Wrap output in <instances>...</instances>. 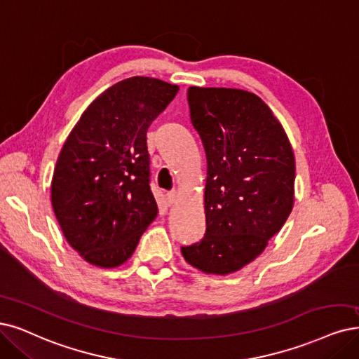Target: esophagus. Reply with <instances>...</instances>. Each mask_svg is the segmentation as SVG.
Here are the masks:
<instances>
[{
	"label": "esophagus",
	"instance_id": "esophagus-1",
	"mask_svg": "<svg viewBox=\"0 0 359 359\" xmlns=\"http://www.w3.org/2000/svg\"><path fill=\"white\" fill-rule=\"evenodd\" d=\"M176 200H177V192L176 191H170V192H167V203L170 204V205H172L176 203Z\"/></svg>",
	"mask_w": 359,
	"mask_h": 359
}]
</instances>
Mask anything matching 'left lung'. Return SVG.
Returning <instances> with one entry per match:
<instances>
[{
	"mask_svg": "<svg viewBox=\"0 0 359 359\" xmlns=\"http://www.w3.org/2000/svg\"><path fill=\"white\" fill-rule=\"evenodd\" d=\"M188 102L207 155V229L182 255L204 273L228 275L260 256L284 226L294 204V154L255 93L189 87Z\"/></svg>",
	"mask_w": 359,
	"mask_h": 359,
	"instance_id": "obj_1",
	"label": "left lung"
}]
</instances>
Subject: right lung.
Instances as JSON below:
<instances>
[{
    "mask_svg": "<svg viewBox=\"0 0 359 359\" xmlns=\"http://www.w3.org/2000/svg\"><path fill=\"white\" fill-rule=\"evenodd\" d=\"M177 91L156 78L123 79L90 103L63 143L51 205L66 241L95 266L127 262L158 215L146 133Z\"/></svg>",
    "mask_w": 359,
    "mask_h": 359,
    "instance_id": "add662e5",
    "label": "right lung"
}]
</instances>
